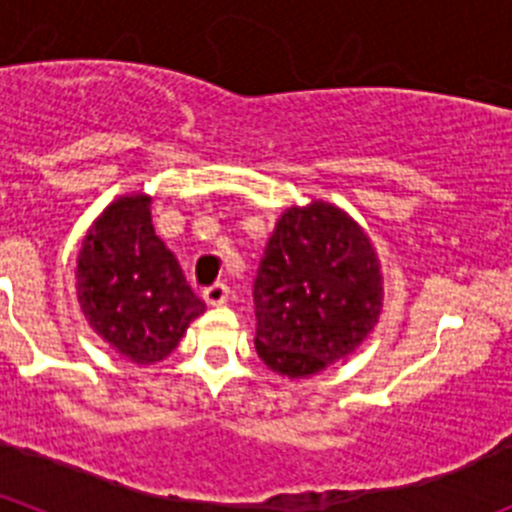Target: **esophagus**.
<instances>
[{
	"mask_svg": "<svg viewBox=\"0 0 512 512\" xmlns=\"http://www.w3.org/2000/svg\"><path fill=\"white\" fill-rule=\"evenodd\" d=\"M202 297H205L207 305H223L225 300H228V284L225 282H215L210 284V287H205V292H202Z\"/></svg>",
	"mask_w": 512,
	"mask_h": 512,
	"instance_id": "1",
	"label": "esophagus"
}]
</instances>
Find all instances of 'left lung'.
<instances>
[{
	"mask_svg": "<svg viewBox=\"0 0 512 512\" xmlns=\"http://www.w3.org/2000/svg\"><path fill=\"white\" fill-rule=\"evenodd\" d=\"M256 351L284 377H307L369 336L382 274L364 230L338 207L312 202L279 217L253 279Z\"/></svg>",
	"mask_w": 512,
	"mask_h": 512,
	"instance_id": "left-lung-1",
	"label": "left lung"
}]
</instances>
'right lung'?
Returning a JSON list of instances; mask_svg holds the SVG:
<instances>
[{
    "label": "right lung",
    "instance_id": "right-lung-1",
    "mask_svg": "<svg viewBox=\"0 0 512 512\" xmlns=\"http://www.w3.org/2000/svg\"><path fill=\"white\" fill-rule=\"evenodd\" d=\"M151 197L112 202L84 238L76 292L89 325L133 364L169 356L205 302L153 233Z\"/></svg>",
    "mask_w": 512,
    "mask_h": 512
}]
</instances>
